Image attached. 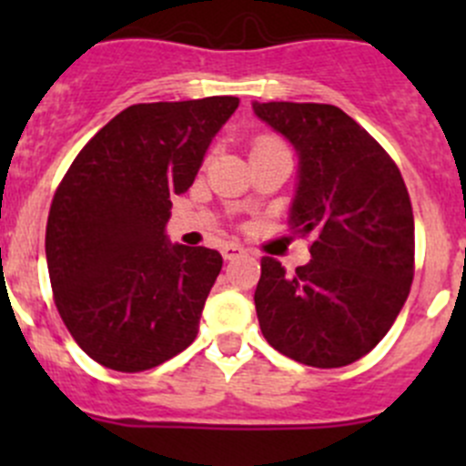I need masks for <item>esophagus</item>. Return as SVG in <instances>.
Segmentation results:
<instances>
[{"mask_svg": "<svg viewBox=\"0 0 466 466\" xmlns=\"http://www.w3.org/2000/svg\"><path fill=\"white\" fill-rule=\"evenodd\" d=\"M220 252H223V257L228 261L237 259V257H241V255H246V250H243V248L238 246V243H225V246L220 248Z\"/></svg>", "mask_w": 466, "mask_h": 466, "instance_id": "34e87169", "label": "esophagus"}]
</instances>
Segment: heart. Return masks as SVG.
<instances>
[{
	"mask_svg": "<svg viewBox=\"0 0 466 466\" xmlns=\"http://www.w3.org/2000/svg\"><path fill=\"white\" fill-rule=\"evenodd\" d=\"M277 146H284V144H281L277 137H272V135H261V137H257L255 144H252V153H259V150H268V148H277Z\"/></svg>",
	"mask_w": 466,
	"mask_h": 466,
	"instance_id": "1",
	"label": "heart"
}]
</instances>
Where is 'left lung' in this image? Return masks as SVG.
Instances as JSON below:
<instances>
[{
	"label": "left lung",
	"instance_id": "left-lung-1",
	"mask_svg": "<svg viewBox=\"0 0 466 466\" xmlns=\"http://www.w3.org/2000/svg\"><path fill=\"white\" fill-rule=\"evenodd\" d=\"M252 107L298 150L290 229L311 238V261L290 275L272 257L261 259V333L298 363L342 368L379 345L410 293L415 218L406 182L383 146L340 107Z\"/></svg>",
	"mask_w": 466,
	"mask_h": 466
}]
</instances>
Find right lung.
<instances>
[{"label":"right lung","mask_w":466,"mask_h":466,"mask_svg":"<svg viewBox=\"0 0 466 466\" xmlns=\"http://www.w3.org/2000/svg\"><path fill=\"white\" fill-rule=\"evenodd\" d=\"M237 107V96L126 107L60 180L45 237L54 302L103 368L144 372L196 340L223 257L171 246L164 228Z\"/></svg>","instance_id":"obj_1"}]
</instances>
